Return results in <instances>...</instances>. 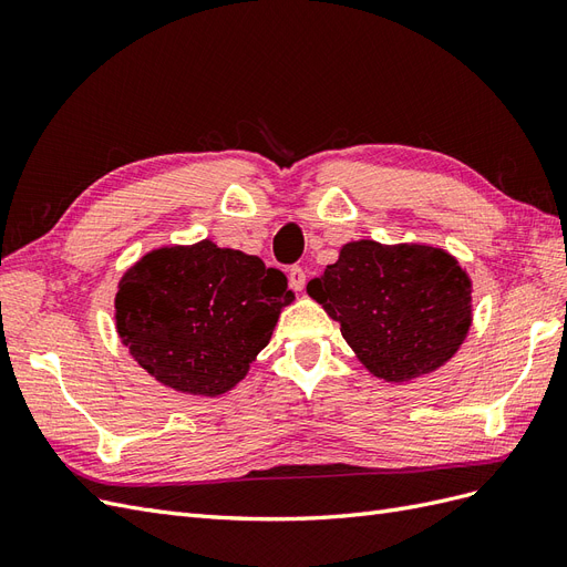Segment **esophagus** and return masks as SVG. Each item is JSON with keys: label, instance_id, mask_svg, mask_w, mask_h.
Here are the masks:
<instances>
[{"label": "esophagus", "instance_id": "1", "mask_svg": "<svg viewBox=\"0 0 567 567\" xmlns=\"http://www.w3.org/2000/svg\"><path fill=\"white\" fill-rule=\"evenodd\" d=\"M288 284L293 290H302L305 288V269L302 267H290Z\"/></svg>", "mask_w": 567, "mask_h": 567}]
</instances>
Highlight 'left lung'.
Returning a JSON list of instances; mask_svg holds the SVG:
<instances>
[{"label": "left lung", "mask_w": 567, "mask_h": 567, "mask_svg": "<svg viewBox=\"0 0 567 567\" xmlns=\"http://www.w3.org/2000/svg\"><path fill=\"white\" fill-rule=\"evenodd\" d=\"M375 379L404 383L447 364L468 336L473 288L447 250L362 238L307 284Z\"/></svg>", "instance_id": "obj_1"}]
</instances>
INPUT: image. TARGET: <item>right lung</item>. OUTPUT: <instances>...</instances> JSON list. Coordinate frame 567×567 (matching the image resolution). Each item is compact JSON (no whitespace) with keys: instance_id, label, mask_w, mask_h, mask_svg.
Listing matches in <instances>:
<instances>
[{"instance_id":"1","label":"right lung","mask_w":567,"mask_h":567,"mask_svg":"<svg viewBox=\"0 0 567 567\" xmlns=\"http://www.w3.org/2000/svg\"><path fill=\"white\" fill-rule=\"evenodd\" d=\"M293 300L284 271L205 238L151 250L125 271L115 329L158 383L217 398L248 373Z\"/></svg>"}]
</instances>
